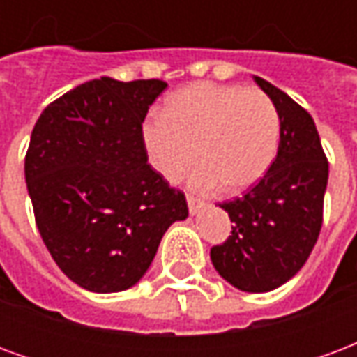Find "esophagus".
Segmentation results:
<instances>
[{
    "label": "esophagus",
    "instance_id": "esophagus-1",
    "mask_svg": "<svg viewBox=\"0 0 357 357\" xmlns=\"http://www.w3.org/2000/svg\"><path fill=\"white\" fill-rule=\"evenodd\" d=\"M187 206H189V212H191V214H197V212L204 206V202H202L201 199L193 197V195H187Z\"/></svg>",
    "mask_w": 357,
    "mask_h": 357
}]
</instances>
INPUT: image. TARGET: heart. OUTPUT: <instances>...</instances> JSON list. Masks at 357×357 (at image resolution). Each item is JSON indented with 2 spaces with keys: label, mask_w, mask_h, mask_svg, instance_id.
Segmentation results:
<instances>
[{
  "label": "heart",
  "mask_w": 357,
  "mask_h": 357,
  "mask_svg": "<svg viewBox=\"0 0 357 357\" xmlns=\"http://www.w3.org/2000/svg\"><path fill=\"white\" fill-rule=\"evenodd\" d=\"M281 135L275 105L258 88L201 82L174 93L164 116L143 126V143L151 166L176 183L201 162L193 183L225 193L255 187L273 164ZM197 153H195L194 151Z\"/></svg>",
  "instance_id": "heart-1"
}]
</instances>
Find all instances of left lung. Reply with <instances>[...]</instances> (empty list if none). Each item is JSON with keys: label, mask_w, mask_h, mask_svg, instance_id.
I'll use <instances>...</instances> for the list:
<instances>
[{"label": "left lung", "mask_w": 357, "mask_h": 357, "mask_svg": "<svg viewBox=\"0 0 357 357\" xmlns=\"http://www.w3.org/2000/svg\"><path fill=\"white\" fill-rule=\"evenodd\" d=\"M281 120L273 164L252 189L220 206L233 222L231 235L210 250L227 283L245 292H268L306 264L323 224L329 162L310 112L273 84L255 78Z\"/></svg>", "instance_id": "obj_1"}]
</instances>
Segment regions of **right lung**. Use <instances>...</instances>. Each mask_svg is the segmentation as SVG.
<instances>
[{
	"label": "right lung",
	"mask_w": 357,
	"mask_h": 357,
	"mask_svg": "<svg viewBox=\"0 0 357 357\" xmlns=\"http://www.w3.org/2000/svg\"><path fill=\"white\" fill-rule=\"evenodd\" d=\"M166 88L86 82L50 102L32 130L24 176L36 225L63 273L91 292L133 287L166 229L189 214L143 143V120Z\"/></svg>",
	"instance_id": "obj_1"
}]
</instances>
